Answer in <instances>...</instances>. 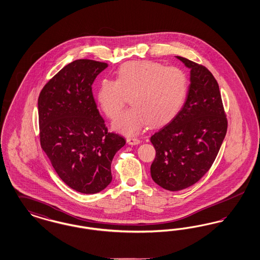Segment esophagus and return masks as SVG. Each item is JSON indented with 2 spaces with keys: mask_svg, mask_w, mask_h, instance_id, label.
<instances>
[{
  "mask_svg": "<svg viewBox=\"0 0 260 260\" xmlns=\"http://www.w3.org/2000/svg\"><path fill=\"white\" fill-rule=\"evenodd\" d=\"M126 142H127V144H129V145H136V144H139V143H140V140H139V138H137V137L132 136V137H127V138H126Z\"/></svg>",
  "mask_w": 260,
  "mask_h": 260,
  "instance_id": "obj_1",
  "label": "esophagus"
}]
</instances>
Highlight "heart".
Returning a JSON list of instances; mask_svg holds the SVG:
<instances>
[{
	"instance_id": "obj_1",
	"label": "heart",
	"mask_w": 260,
	"mask_h": 260,
	"mask_svg": "<svg viewBox=\"0 0 260 260\" xmlns=\"http://www.w3.org/2000/svg\"><path fill=\"white\" fill-rule=\"evenodd\" d=\"M188 81L182 70L157 62H129L122 65L117 80L103 79L96 99L103 113L115 119L128 98L131 108L123 112L113 127L124 135L139 133L145 124L172 119L184 103Z\"/></svg>"
}]
</instances>
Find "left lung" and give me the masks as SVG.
<instances>
[{"mask_svg": "<svg viewBox=\"0 0 260 260\" xmlns=\"http://www.w3.org/2000/svg\"><path fill=\"white\" fill-rule=\"evenodd\" d=\"M190 71L182 108L151 136L156 150L153 180L169 191L190 187L208 173L227 132V118L218 84L202 64L176 56Z\"/></svg>", "mask_w": 260, "mask_h": 260, "instance_id": "1", "label": "left lung"}]
</instances>
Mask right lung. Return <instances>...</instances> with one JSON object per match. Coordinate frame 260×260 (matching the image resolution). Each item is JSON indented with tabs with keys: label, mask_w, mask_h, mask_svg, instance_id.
I'll list each match as a JSON object with an SVG mask.
<instances>
[{
	"label": "right lung",
	"mask_w": 260,
	"mask_h": 260,
	"mask_svg": "<svg viewBox=\"0 0 260 260\" xmlns=\"http://www.w3.org/2000/svg\"><path fill=\"white\" fill-rule=\"evenodd\" d=\"M107 66L91 59L71 62L38 99L41 147L64 183L83 194L110 184L112 160L125 144L123 136L108 132L92 94V83Z\"/></svg>",
	"instance_id": "1"
}]
</instances>
